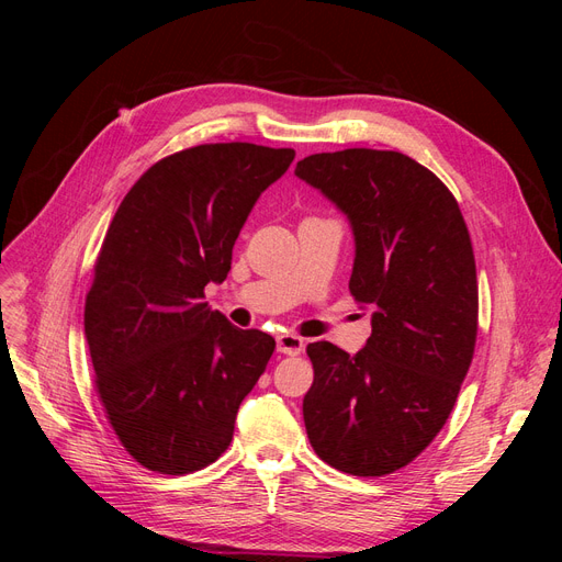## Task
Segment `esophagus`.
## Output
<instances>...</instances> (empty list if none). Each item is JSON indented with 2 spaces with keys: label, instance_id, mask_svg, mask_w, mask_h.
I'll return each mask as SVG.
<instances>
[{
  "label": "esophagus",
  "instance_id": "1",
  "mask_svg": "<svg viewBox=\"0 0 562 562\" xmlns=\"http://www.w3.org/2000/svg\"><path fill=\"white\" fill-rule=\"evenodd\" d=\"M277 349L281 353H288V356H297L304 349V339L300 335H295V333H281L277 337Z\"/></svg>",
  "mask_w": 562,
  "mask_h": 562
}]
</instances>
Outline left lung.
Listing matches in <instances>:
<instances>
[{
	"label": "left lung",
	"mask_w": 562,
	"mask_h": 562,
	"mask_svg": "<svg viewBox=\"0 0 562 562\" xmlns=\"http://www.w3.org/2000/svg\"><path fill=\"white\" fill-rule=\"evenodd\" d=\"M353 229L349 291L372 307L366 347L312 342L302 415L314 452L337 471L386 475L448 422L479 335L471 236L448 187L391 149L353 147L297 161Z\"/></svg>",
	"instance_id": "1"
}]
</instances>
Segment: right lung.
I'll return each mask as SVG.
<instances>
[{
	"label": "right lung",
	"mask_w": 562,
	"mask_h": 562,
	"mask_svg": "<svg viewBox=\"0 0 562 562\" xmlns=\"http://www.w3.org/2000/svg\"><path fill=\"white\" fill-rule=\"evenodd\" d=\"M293 159L252 143L182 149L149 166L112 217L83 333L112 429L149 471L213 464L274 353V337L232 326L203 288L227 279L250 209Z\"/></svg>",
	"instance_id": "right-lung-1"
}]
</instances>
